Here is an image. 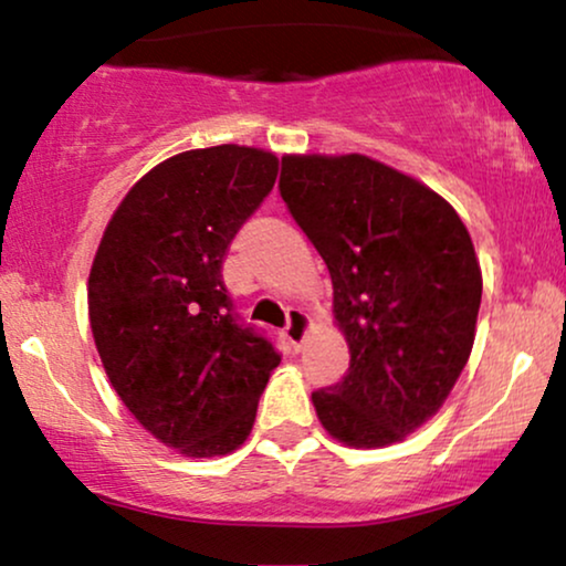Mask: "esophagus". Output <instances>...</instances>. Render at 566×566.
Returning <instances> with one entry per match:
<instances>
[{"label":"esophagus","mask_w":566,"mask_h":566,"mask_svg":"<svg viewBox=\"0 0 566 566\" xmlns=\"http://www.w3.org/2000/svg\"><path fill=\"white\" fill-rule=\"evenodd\" d=\"M307 326H311L307 315L300 311V307H290V311H287V326H284V336L290 338L292 346H300L305 342Z\"/></svg>","instance_id":"1"}]
</instances>
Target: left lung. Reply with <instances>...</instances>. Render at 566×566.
Masks as SVG:
<instances>
[{"mask_svg": "<svg viewBox=\"0 0 566 566\" xmlns=\"http://www.w3.org/2000/svg\"><path fill=\"white\" fill-rule=\"evenodd\" d=\"M279 193L326 261L349 370L313 394L354 448L403 440L437 413L469 361L481 269L442 196L365 155L282 157Z\"/></svg>", "mask_w": 566, "mask_h": 566, "instance_id": "1", "label": "left lung"}]
</instances>
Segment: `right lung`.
<instances>
[{"instance_id": "add662e5", "label": "right lung", "mask_w": 566, "mask_h": 566, "mask_svg": "<svg viewBox=\"0 0 566 566\" xmlns=\"http://www.w3.org/2000/svg\"><path fill=\"white\" fill-rule=\"evenodd\" d=\"M276 170L271 153L238 145L170 157L126 193L90 269V328L111 386L142 427L186 455L243 446L282 361L222 282L224 253Z\"/></svg>"}]
</instances>
